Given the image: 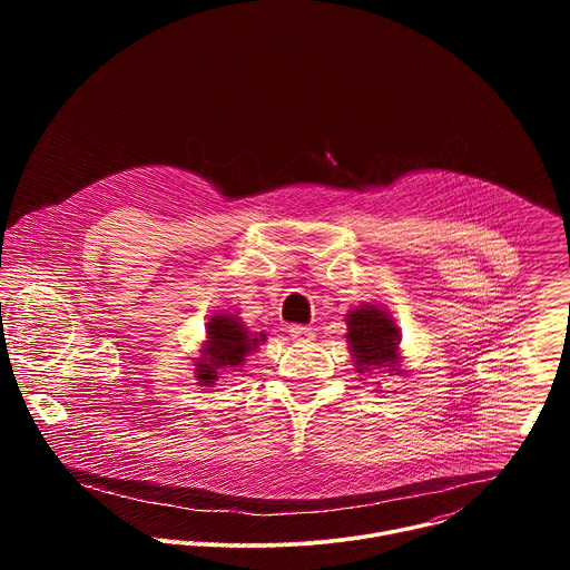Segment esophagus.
I'll return each mask as SVG.
<instances>
[{"label":"esophagus","mask_w":570,"mask_h":570,"mask_svg":"<svg viewBox=\"0 0 570 570\" xmlns=\"http://www.w3.org/2000/svg\"><path fill=\"white\" fill-rule=\"evenodd\" d=\"M288 334L297 343H311L313 341V330L304 327V324H293V327H288Z\"/></svg>","instance_id":"esophagus-1"}]
</instances>
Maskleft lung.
Wrapping results in <instances>:
<instances>
[{
	"instance_id": "left-lung-1",
	"label": "left lung",
	"mask_w": 570,
	"mask_h": 570,
	"mask_svg": "<svg viewBox=\"0 0 570 570\" xmlns=\"http://www.w3.org/2000/svg\"><path fill=\"white\" fill-rule=\"evenodd\" d=\"M347 332V343L358 372L390 367V372L399 374V332L385 311L370 304L350 311Z\"/></svg>"
}]
</instances>
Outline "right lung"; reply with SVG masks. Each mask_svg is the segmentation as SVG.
Listing matches in <instances>:
<instances>
[{
    "label": "right lung",
    "mask_w": 570,
    "mask_h": 570,
    "mask_svg": "<svg viewBox=\"0 0 570 570\" xmlns=\"http://www.w3.org/2000/svg\"><path fill=\"white\" fill-rule=\"evenodd\" d=\"M259 341H266V334H262V338H253V334L246 332L238 317L214 315L207 322V343L200 350L203 358L196 361V379L200 385H212L218 376V370L223 367L243 365L248 352L257 350Z\"/></svg>",
    "instance_id": "obj_1"
}]
</instances>
